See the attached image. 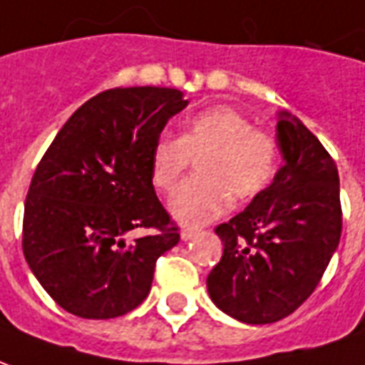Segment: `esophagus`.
I'll list each match as a JSON object with an SVG mask.
<instances>
[{"instance_id":"34e87169","label":"esophagus","mask_w":365,"mask_h":365,"mask_svg":"<svg viewBox=\"0 0 365 365\" xmlns=\"http://www.w3.org/2000/svg\"><path fill=\"white\" fill-rule=\"evenodd\" d=\"M196 233H198V230H194V227H185V230L180 231V237H182V241H188V239H192Z\"/></svg>"}]
</instances>
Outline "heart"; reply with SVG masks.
<instances>
[{"instance_id": "obj_1", "label": "heart", "mask_w": 365, "mask_h": 365, "mask_svg": "<svg viewBox=\"0 0 365 365\" xmlns=\"http://www.w3.org/2000/svg\"><path fill=\"white\" fill-rule=\"evenodd\" d=\"M192 159H200V177L180 186L169 208L179 222L206 223L227 210L231 196L247 202L270 185L278 143L235 108L212 106L194 114L179 138L157 140L150 157L151 182L171 192Z\"/></svg>"}]
</instances>
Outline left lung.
I'll return each instance as SVG.
<instances>
[{
	"mask_svg": "<svg viewBox=\"0 0 365 365\" xmlns=\"http://www.w3.org/2000/svg\"><path fill=\"white\" fill-rule=\"evenodd\" d=\"M282 165L272 185L220 223L222 260L208 274L212 302L249 324L292 315L323 278L342 233L339 171L323 143L280 113Z\"/></svg>",
	"mask_w": 365,
	"mask_h": 365,
	"instance_id": "8db88e82",
	"label": "left lung"
}]
</instances>
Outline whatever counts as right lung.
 <instances>
[{
	"label": "right lung",
	"instance_id": "1",
	"mask_svg": "<svg viewBox=\"0 0 365 365\" xmlns=\"http://www.w3.org/2000/svg\"><path fill=\"white\" fill-rule=\"evenodd\" d=\"M188 101L169 87H116L71 114L33 175L23 215L29 267L62 309L114 319L148 297L179 227L155 196L153 145ZM134 229H151L128 240Z\"/></svg>",
	"mask_w": 365,
	"mask_h": 365
}]
</instances>
